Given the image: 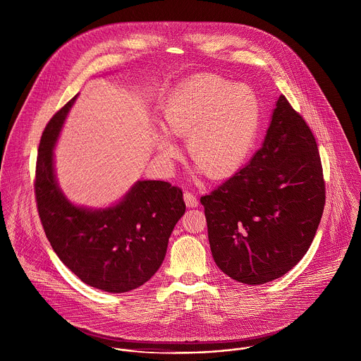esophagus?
<instances>
[{
  "mask_svg": "<svg viewBox=\"0 0 361 361\" xmlns=\"http://www.w3.org/2000/svg\"><path fill=\"white\" fill-rule=\"evenodd\" d=\"M184 201L187 204V207H198V204H200L197 197L192 192H190V191L184 192Z\"/></svg>",
  "mask_w": 361,
  "mask_h": 361,
  "instance_id": "obj_1",
  "label": "esophagus"
}]
</instances>
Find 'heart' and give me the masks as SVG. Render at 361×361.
<instances>
[{"instance_id":"1","label":"heart","mask_w":361,"mask_h":361,"mask_svg":"<svg viewBox=\"0 0 361 361\" xmlns=\"http://www.w3.org/2000/svg\"><path fill=\"white\" fill-rule=\"evenodd\" d=\"M262 109L255 92L219 75H200L181 82L160 113L161 128L185 138L188 157L205 173L223 177L235 171L251 152L260 130ZM154 142L166 160L177 145L163 133Z\"/></svg>"}]
</instances>
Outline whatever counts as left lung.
Segmentation results:
<instances>
[{"label":"left lung","instance_id":"8db88e82","mask_svg":"<svg viewBox=\"0 0 361 361\" xmlns=\"http://www.w3.org/2000/svg\"><path fill=\"white\" fill-rule=\"evenodd\" d=\"M200 201L213 259L233 280L264 284L302 259L323 216L326 185L316 138L284 95L251 161Z\"/></svg>","mask_w":361,"mask_h":361}]
</instances>
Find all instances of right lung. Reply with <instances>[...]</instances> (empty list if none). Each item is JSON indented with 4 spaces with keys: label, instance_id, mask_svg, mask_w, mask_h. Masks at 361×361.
<instances>
[{
    "label": "right lung",
    "instance_id": "1",
    "mask_svg": "<svg viewBox=\"0 0 361 361\" xmlns=\"http://www.w3.org/2000/svg\"><path fill=\"white\" fill-rule=\"evenodd\" d=\"M75 98L54 114L41 135L34 181L37 210L51 247L81 281L126 293L160 269L173 228L185 213L183 191L167 181L144 180L107 209L70 202L56 178L54 145Z\"/></svg>",
    "mask_w": 361,
    "mask_h": 361
}]
</instances>
